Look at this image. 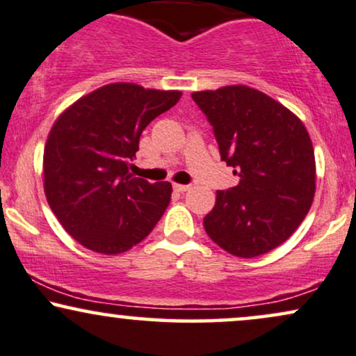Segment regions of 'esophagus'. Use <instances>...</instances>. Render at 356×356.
<instances>
[{"label": "esophagus", "mask_w": 356, "mask_h": 356, "mask_svg": "<svg viewBox=\"0 0 356 356\" xmlns=\"http://www.w3.org/2000/svg\"><path fill=\"white\" fill-rule=\"evenodd\" d=\"M189 189H191V186H187V184H174V191H177V192H186Z\"/></svg>", "instance_id": "obj_1"}]
</instances>
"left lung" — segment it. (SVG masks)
<instances>
[{"label": "left lung", "instance_id": "8db88e82", "mask_svg": "<svg viewBox=\"0 0 356 356\" xmlns=\"http://www.w3.org/2000/svg\"><path fill=\"white\" fill-rule=\"evenodd\" d=\"M213 127L222 161L241 182L217 191L204 217L209 237L225 252L252 259L282 245L315 197V154L292 111L248 86L192 92Z\"/></svg>", "mask_w": 356, "mask_h": 356}]
</instances>
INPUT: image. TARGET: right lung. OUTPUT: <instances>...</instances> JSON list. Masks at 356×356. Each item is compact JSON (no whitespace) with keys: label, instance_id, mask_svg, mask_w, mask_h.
Masks as SVG:
<instances>
[{"label":"right lung","instance_id":"obj_1","mask_svg":"<svg viewBox=\"0 0 356 356\" xmlns=\"http://www.w3.org/2000/svg\"><path fill=\"white\" fill-rule=\"evenodd\" d=\"M181 96L113 83L79 97L54 121L42 156V186L56 219L83 247L122 254L159 222L172 186L132 177L129 162L147 124Z\"/></svg>","mask_w":356,"mask_h":356}]
</instances>
